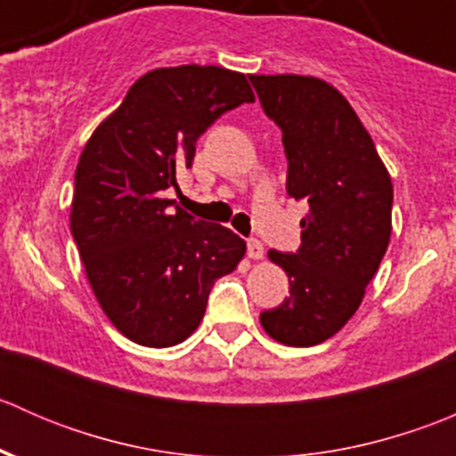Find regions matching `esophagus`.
Returning <instances> with one entry per match:
<instances>
[{
  "label": "esophagus",
  "instance_id": "34e87169",
  "mask_svg": "<svg viewBox=\"0 0 456 456\" xmlns=\"http://www.w3.org/2000/svg\"><path fill=\"white\" fill-rule=\"evenodd\" d=\"M247 256H249L251 260H262V257H265V247H262V242L260 240L247 242Z\"/></svg>",
  "mask_w": 456,
  "mask_h": 456
}]
</instances>
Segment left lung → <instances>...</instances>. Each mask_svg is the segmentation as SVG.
<instances>
[{
    "label": "left lung",
    "mask_w": 456,
    "mask_h": 456,
    "mask_svg": "<svg viewBox=\"0 0 456 456\" xmlns=\"http://www.w3.org/2000/svg\"><path fill=\"white\" fill-rule=\"evenodd\" d=\"M266 117L282 130L287 191L309 202L297 254L271 249L291 296L260 324L284 346L333 338L364 300L393 232V183L342 92L306 75H251Z\"/></svg>",
    "instance_id": "1"
}]
</instances>
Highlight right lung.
<instances>
[{
	"label": "right lung",
	"instance_id": "right-lung-1",
	"mask_svg": "<svg viewBox=\"0 0 456 456\" xmlns=\"http://www.w3.org/2000/svg\"><path fill=\"white\" fill-rule=\"evenodd\" d=\"M256 96L242 72L176 66L145 72L81 151L70 232L108 320L150 348L199 329L207 296L247 245L232 229L194 220L165 199L196 141L220 114Z\"/></svg>",
	"mask_w": 456,
	"mask_h": 456
}]
</instances>
